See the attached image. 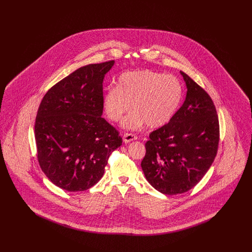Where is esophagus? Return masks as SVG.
<instances>
[{"label":"esophagus","instance_id":"esophagus-1","mask_svg":"<svg viewBox=\"0 0 252 252\" xmlns=\"http://www.w3.org/2000/svg\"><path fill=\"white\" fill-rule=\"evenodd\" d=\"M136 139H137V136L135 134H133V133H125L124 134V138H123L125 143H130V142L136 140Z\"/></svg>","mask_w":252,"mask_h":252}]
</instances>
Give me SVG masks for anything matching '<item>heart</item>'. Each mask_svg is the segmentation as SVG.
Segmentation results:
<instances>
[{
  "label": "heart",
  "mask_w": 252,
  "mask_h": 252,
  "mask_svg": "<svg viewBox=\"0 0 252 252\" xmlns=\"http://www.w3.org/2000/svg\"><path fill=\"white\" fill-rule=\"evenodd\" d=\"M183 86L174 75L152 70L123 72L117 87L107 90L103 105L108 118L118 122L129 109L134 110L123 126L136 129L144 123L150 128L166 125L175 116L183 98Z\"/></svg>",
  "instance_id": "b5f03b06"
}]
</instances>
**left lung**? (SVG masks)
Listing matches in <instances>:
<instances>
[{
    "label": "left lung",
    "mask_w": 252,
    "mask_h": 252,
    "mask_svg": "<svg viewBox=\"0 0 252 252\" xmlns=\"http://www.w3.org/2000/svg\"><path fill=\"white\" fill-rule=\"evenodd\" d=\"M183 105L168 124L149 135L141 166L158 192L177 194L193 188L211 167L219 144V121L210 95L185 72Z\"/></svg>",
    "instance_id": "obj_1"
}]
</instances>
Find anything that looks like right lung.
I'll return each mask as SVG.
<instances>
[{
	"label": "right lung",
	"mask_w": 252,
	"mask_h": 252,
	"mask_svg": "<svg viewBox=\"0 0 252 252\" xmlns=\"http://www.w3.org/2000/svg\"><path fill=\"white\" fill-rule=\"evenodd\" d=\"M114 60L77 69L54 85L36 113L39 166L55 185L85 191L103 177L110 154L122 145L119 131L102 117L103 80Z\"/></svg>",
	"instance_id": "right-lung-1"
}]
</instances>
